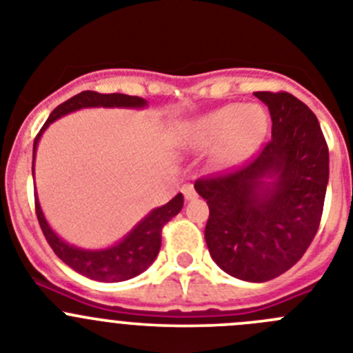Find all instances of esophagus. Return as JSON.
<instances>
[{
    "label": "esophagus",
    "instance_id": "esophagus-1",
    "mask_svg": "<svg viewBox=\"0 0 353 353\" xmlns=\"http://www.w3.org/2000/svg\"><path fill=\"white\" fill-rule=\"evenodd\" d=\"M182 192L183 196H185V199L189 201V199H194L196 198V189L192 183H185V185L182 187Z\"/></svg>",
    "mask_w": 353,
    "mask_h": 353
}]
</instances>
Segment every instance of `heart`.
I'll use <instances>...</instances> for the list:
<instances>
[{"label":"heart","instance_id":"1","mask_svg":"<svg viewBox=\"0 0 353 353\" xmlns=\"http://www.w3.org/2000/svg\"><path fill=\"white\" fill-rule=\"evenodd\" d=\"M269 132V114L260 104H228L189 121L180 130L185 148L207 150L219 145L221 162L248 157Z\"/></svg>","mask_w":353,"mask_h":353}]
</instances>
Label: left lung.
<instances>
[{"label":"left lung","instance_id":"obj_1","mask_svg":"<svg viewBox=\"0 0 353 353\" xmlns=\"http://www.w3.org/2000/svg\"><path fill=\"white\" fill-rule=\"evenodd\" d=\"M272 118V138L230 173L198 179L207 199L205 240L230 276L265 283L304 256L320 226L329 182V148L318 118L286 92H256Z\"/></svg>","mask_w":353,"mask_h":353}]
</instances>
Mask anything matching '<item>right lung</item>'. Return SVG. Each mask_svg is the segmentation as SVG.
<instances>
[{
  "label": "right lung",
  "instance_id": "1",
  "mask_svg": "<svg viewBox=\"0 0 353 353\" xmlns=\"http://www.w3.org/2000/svg\"><path fill=\"white\" fill-rule=\"evenodd\" d=\"M145 105L146 101L141 97L123 95V93H97L90 92V90L77 93L72 99L65 101L63 104L58 105L51 113V117L48 118V121L43 123L40 132L37 134L35 143H33V155L37 152L40 136H42L43 130L48 129L49 123L72 113V111L83 108H145ZM31 173H33V168H31ZM182 207L183 196L176 194L166 205L150 212L145 219L136 224L132 232L125 239L120 240L117 245L99 249V251H88V249H79L67 244L52 232L46 217H43L39 199L35 196L37 219H39L43 236H46L56 256L76 272L102 283L127 281V279H132V277L145 272L159 254L162 228L182 210Z\"/></svg>",
  "mask_w": 353,
  "mask_h": 353
}]
</instances>
